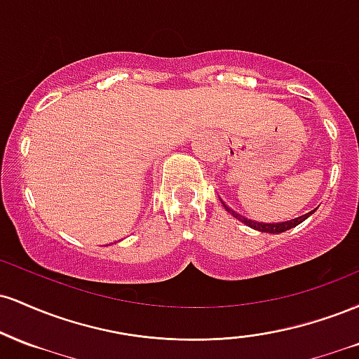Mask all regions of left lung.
<instances>
[{"instance_id": "left-lung-1", "label": "left lung", "mask_w": 359, "mask_h": 359, "mask_svg": "<svg viewBox=\"0 0 359 359\" xmlns=\"http://www.w3.org/2000/svg\"><path fill=\"white\" fill-rule=\"evenodd\" d=\"M222 203V201H221ZM222 205H224V209L226 211H228L229 214H233L234 217H236L238 221H241V222H245L246 226H250V228H253V229H257V231H262V233H273V234H278V233H283V231H287V229H292V228H295V226H299L300 222L302 221H306L309 216H311V214H314V211H311V212H307V214H304V216H299V217H295V219H290V221H285V222H257V221H251V219H246L245 216H241V214H238V212H234L231 208H228V205H226L224 203H222Z\"/></svg>"}]
</instances>
